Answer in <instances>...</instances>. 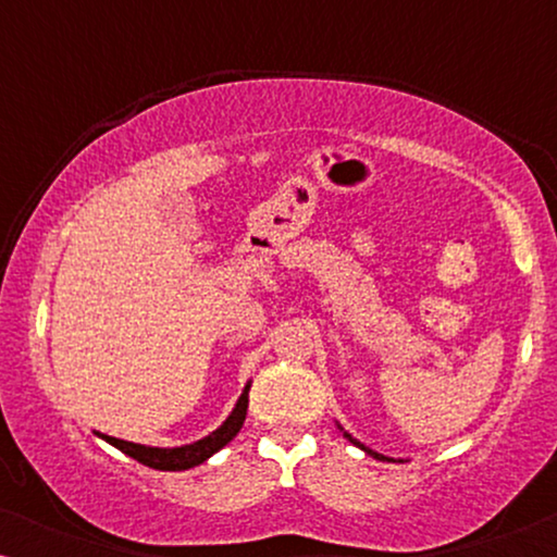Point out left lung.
Wrapping results in <instances>:
<instances>
[{
	"instance_id": "obj_1",
	"label": "left lung",
	"mask_w": 557,
	"mask_h": 557,
	"mask_svg": "<svg viewBox=\"0 0 557 557\" xmlns=\"http://www.w3.org/2000/svg\"><path fill=\"white\" fill-rule=\"evenodd\" d=\"M345 438H349V441H352V444H355V446H360V448H362V451H364V454H370V456H375V459H385V456H383V454H377V451H372V448H368V446H364V444H360V441H357V438H352V436H349V433H345ZM387 461H391V459H387Z\"/></svg>"
}]
</instances>
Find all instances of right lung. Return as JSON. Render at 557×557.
I'll return each mask as SVG.
<instances>
[{
	"instance_id": "right-lung-1",
	"label": "right lung",
	"mask_w": 557,
	"mask_h": 557,
	"mask_svg": "<svg viewBox=\"0 0 557 557\" xmlns=\"http://www.w3.org/2000/svg\"><path fill=\"white\" fill-rule=\"evenodd\" d=\"M248 391L250 383L243 387L238 403H235L233 413L225 418V423L220 425L218 431H212L210 436H205L195 444L187 446H177V448H157V446H144V444H132V441L124 438H113L106 436V433H98L103 441H109L111 446H116L119 451H124L126 456H132L144 467L159 469V471H185L193 467H200L202 461H208L212 454H218L220 448L238 436V431L243 429V421H246V410H248Z\"/></svg>"
}]
</instances>
